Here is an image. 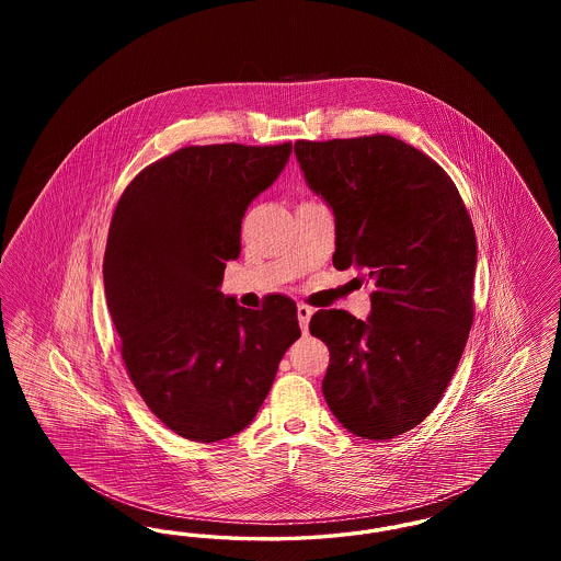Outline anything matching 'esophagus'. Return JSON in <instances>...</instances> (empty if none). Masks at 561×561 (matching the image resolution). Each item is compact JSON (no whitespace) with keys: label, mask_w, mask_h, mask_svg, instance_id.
Returning <instances> with one entry per match:
<instances>
[{"label":"esophagus","mask_w":561,"mask_h":561,"mask_svg":"<svg viewBox=\"0 0 561 561\" xmlns=\"http://www.w3.org/2000/svg\"><path fill=\"white\" fill-rule=\"evenodd\" d=\"M296 316H298V323H300V330H302V334H307L309 332V320H311V316H313V309L309 307V305H298L296 307Z\"/></svg>","instance_id":"obj_1"}]
</instances>
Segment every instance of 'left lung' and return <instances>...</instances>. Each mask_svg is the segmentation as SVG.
I'll return each instance as SVG.
<instances>
[{"label": "left lung", "mask_w": 561, "mask_h": 561, "mask_svg": "<svg viewBox=\"0 0 561 561\" xmlns=\"http://www.w3.org/2000/svg\"><path fill=\"white\" fill-rule=\"evenodd\" d=\"M305 181L334 213L339 271L373 286L366 321L321 309V391L343 427L393 439L423 423L456 373L473 323L478 241L446 170L387 134L296 140Z\"/></svg>", "instance_id": "left-lung-1"}]
</instances>
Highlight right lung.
Segmentation results:
<instances>
[{
    "instance_id": "right-lung-1",
    "label": "right lung",
    "mask_w": 561,
    "mask_h": 561,
    "mask_svg": "<svg viewBox=\"0 0 561 561\" xmlns=\"http://www.w3.org/2000/svg\"><path fill=\"white\" fill-rule=\"evenodd\" d=\"M290 153L183 147L138 172L111 218L103 277L122 359L149 410L191 442L248 427L300 336L293 298L271 294L256 311L220 293L243 214Z\"/></svg>"
}]
</instances>
